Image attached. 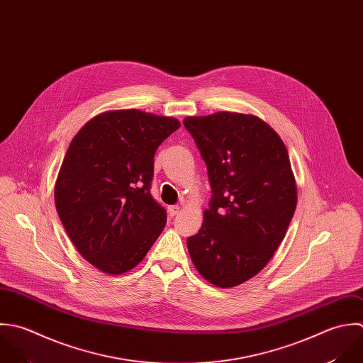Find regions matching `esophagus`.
Here are the masks:
<instances>
[{
	"label": "esophagus",
	"mask_w": 363,
	"mask_h": 363,
	"mask_svg": "<svg viewBox=\"0 0 363 363\" xmlns=\"http://www.w3.org/2000/svg\"><path fill=\"white\" fill-rule=\"evenodd\" d=\"M167 210H169V214H170V217H174V216L179 213L180 207H179V206H170Z\"/></svg>",
	"instance_id": "1"
}]
</instances>
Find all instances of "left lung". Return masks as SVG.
Segmentation results:
<instances>
[{
	"label": "left lung",
	"mask_w": 363,
	"mask_h": 363,
	"mask_svg": "<svg viewBox=\"0 0 363 363\" xmlns=\"http://www.w3.org/2000/svg\"><path fill=\"white\" fill-rule=\"evenodd\" d=\"M183 123L206 162L213 193L187 247L206 280L234 287L266 266L287 233L297 204L289 153L253 116L223 111Z\"/></svg>",
	"instance_id": "8db88e82"
}]
</instances>
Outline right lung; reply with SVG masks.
Masks as SVG:
<instances>
[{"label": "right lung", "instance_id": "right-lung-1", "mask_svg": "<svg viewBox=\"0 0 363 363\" xmlns=\"http://www.w3.org/2000/svg\"><path fill=\"white\" fill-rule=\"evenodd\" d=\"M179 126L121 110L94 117L73 138L56 180V210L76 249L101 272L130 270L163 231L166 210L150 194L153 157Z\"/></svg>", "mask_w": 363, "mask_h": 363}]
</instances>
